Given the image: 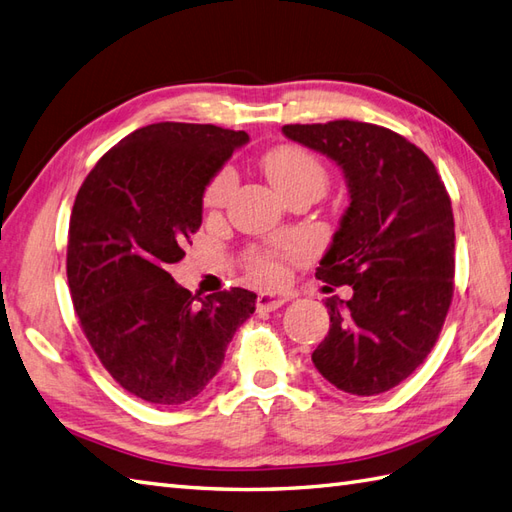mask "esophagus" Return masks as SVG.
<instances>
[{
	"mask_svg": "<svg viewBox=\"0 0 512 512\" xmlns=\"http://www.w3.org/2000/svg\"><path fill=\"white\" fill-rule=\"evenodd\" d=\"M288 301H290V296L285 292H259L257 307L261 312H275Z\"/></svg>",
	"mask_w": 512,
	"mask_h": 512,
	"instance_id": "esophagus-1",
	"label": "esophagus"
}]
</instances>
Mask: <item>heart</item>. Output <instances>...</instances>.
Returning a JSON list of instances; mask_svg holds the SVG:
<instances>
[{"label": "heart", "instance_id": "b5f03b06", "mask_svg": "<svg viewBox=\"0 0 512 512\" xmlns=\"http://www.w3.org/2000/svg\"><path fill=\"white\" fill-rule=\"evenodd\" d=\"M264 172L270 178V183L275 185L277 192L285 196L296 187L303 185H318L325 187L327 172L310 150L301 146H277L264 154L261 159ZM235 187V174L231 168H224L213 178L211 185L205 192V207L207 209H220L224 202L231 196ZM248 270L261 281H275L281 275V266L277 257L272 253H253L248 257Z\"/></svg>", "mask_w": 512, "mask_h": 512}]
</instances>
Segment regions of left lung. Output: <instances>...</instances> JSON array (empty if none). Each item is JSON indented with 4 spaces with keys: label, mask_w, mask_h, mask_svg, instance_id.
I'll return each mask as SVG.
<instances>
[{
    "label": "left lung",
    "mask_w": 512,
    "mask_h": 512,
    "mask_svg": "<svg viewBox=\"0 0 512 512\" xmlns=\"http://www.w3.org/2000/svg\"><path fill=\"white\" fill-rule=\"evenodd\" d=\"M283 135L340 165L349 207L316 277L351 285L327 299L312 362L331 386L373 397L423 364L454 296V213L434 163L384 126L288 124Z\"/></svg>",
    "instance_id": "left-lung-1"
}]
</instances>
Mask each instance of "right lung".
Wrapping results in <instances>:
<instances>
[{"mask_svg":"<svg viewBox=\"0 0 512 512\" xmlns=\"http://www.w3.org/2000/svg\"><path fill=\"white\" fill-rule=\"evenodd\" d=\"M246 141L213 124L144 126L95 163L71 209L67 281L80 327L115 382L154 406L198 397L255 312V292L200 299L168 272L200 229L211 178Z\"/></svg>","mask_w":512,"mask_h":512,"instance_id":"add662e5","label":"right lung"}]
</instances>
